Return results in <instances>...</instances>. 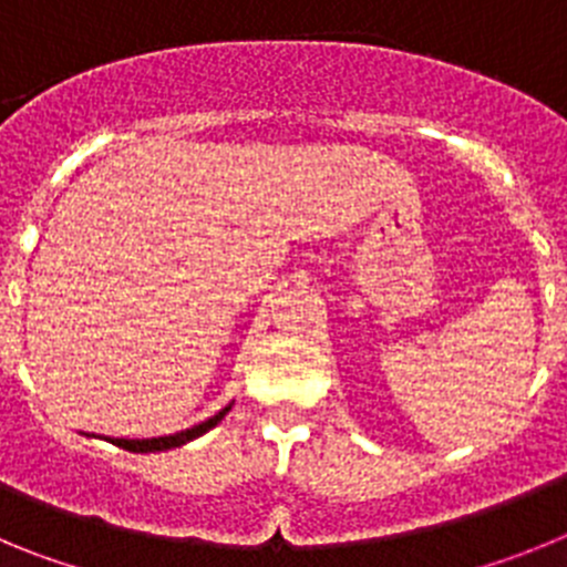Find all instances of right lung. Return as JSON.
I'll list each match as a JSON object with an SVG mask.
<instances>
[{
	"label": "right lung",
	"instance_id": "obj_1",
	"mask_svg": "<svg viewBox=\"0 0 567 567\" xmlns=\"http://www.w3.org/2000/svg\"><path fill=\"white\" fill-rule=\"evenodd\" d=\"M233 409V403L224 405L221 412L213 414L209 420H204V423L193 425V429H187V432H175V434H167V437H147V440H124V437H107L110 443L118 445V449H124V452H138V454H147V452H167V449H178V445L189 443V440L202 437V434H207L209 429H215V425L221 423L224 414Z\"/></svg>",
	"mask_w": 567,
	"mask_h": 567
}]
</instances>
